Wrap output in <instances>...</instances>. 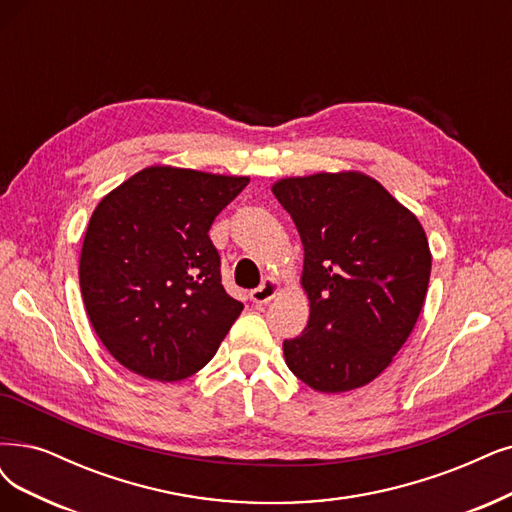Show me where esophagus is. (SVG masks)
<instances>
[{
  "label": "esophagus",
  "mask_w": 512,
  "mask_h": 512,
  "mask_svg": "<svg viewBox=\"0 0 512 512\" xmlns=\"http://www.w3.org/2000/svg\"><path fill=\"white\" fill-rule=\"evenodd\" d=\"M278 289H280V282H278L276 278H266V280L261 282V285H259L257 289H253V291H251L253 304H257V306L270 304V301L276 297Z\"/></svg>",
  "instance_id": "1"
}]
</instances>
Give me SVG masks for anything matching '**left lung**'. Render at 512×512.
<instances>
[{
	"label": "left lung",
	"mask_w": 512,
	"mask_h": 512,
	"mask_svg": "<svg viewBox=\"0 0 512 512\" xmlns=\"http://www.w3.org/2000/svg\"><path fill=\"white\" fill-rule=\"evenodd\" d=\"M304 244L306 329L285 339L289 369L320 392L375 380L422 312L432 257L420 221L375 179L320 173L272 187Z\"/></svg>",
	"instance_id": "8db88e82"
}]
</instances>
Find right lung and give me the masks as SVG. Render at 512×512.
Instances as JSON below:
<instances>
[{"instance_id": "add662e5", "label": "right lung", "mask_w": 512, "mask_h": 512, "mask_svg": "<svg viewBox=\"0 0 512 512\" xmlns=\"http://www.w3.org/2000/svg\"><path fill=\"white\" fill-rule=\"evenodd\" d=\"M246 183L151 166L94 208L80 257L82 297L103 346L128 371L179 382L215 356L244 306L221 285L208 230Z\"/></svg>"}]
</instances>
